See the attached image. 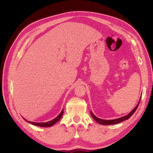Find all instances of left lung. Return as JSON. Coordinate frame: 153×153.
I'll return each mask as SVG.
<instances>
[{
	"label": "left lung",
	"instance_id": "1",
	"mask_svg": "<svg viewBox=\"0 0 153 153\" xmlns=\"http://www.w3.org/2000/svg\"><path fill=\"white\" fill-rule=\"evenodd\" d=\"M140 100H141V96H140V98L139 100V101H138V104L137 105V106H135V107L134 108L133 110H132L131 112H129L128 115H125V116H123L122 117L118 118V119H112V120H105V119H100L98 117H97L96 116H95V115L93 114L92 113V112H91V114L92 115V118H93L97 123L100 124H102V125H112V124H118V123H121L122 121H125V120L128 119L134 113H135L136 110L137 109V107H138V105H139V103H140Z\"/></svg>",
	"mask_w": 153,
	"mask_h": 153
}]
</instances>
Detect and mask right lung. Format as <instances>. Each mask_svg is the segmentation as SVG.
<instances>
[{"mask_svg":"<svg viewBox=\"0 0 153 153\" xmlns=\"http://www.w3.org/2000/svg\"><path fill=\"white\" fill-rule=\"evenodd\" d=\"M63 113H64V111H63V109H62V110L61 111V112L59 114L57 117H56L55 119L52 120V121L47 122V123H34V122L29 121H27V120L25 119L24 118V119L25 121H27V123H30V124H33V125H35V126H40V127H50V126H52L53 125H54L55 123H57L59 121V120L61 119V117L62 116V115H63Z\"/></svg>","mask_w":153,"mask_h":153,"instance_id":"1","label":"right lung"}]
</instances>
